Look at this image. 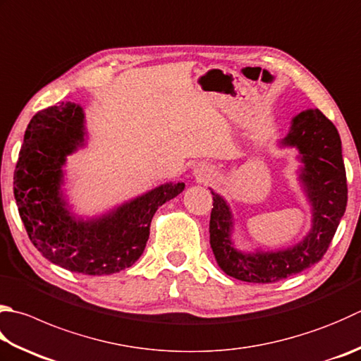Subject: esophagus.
Returning <instances> with one entry per match:
<instances>
[{"instance_id": "esophagus-1", "label": "esophagus", "mask_w": 361, "mask_h": 361, "mask_svg": "<svg viewBox=\"0 0 361 361\" xmlns=\"http://www.w3.org/2000/svg\"><path fill=\"white\" fill-rule=\"evenodd\" d=\"M210 173H212V171H210V168H209L207 165H204V163H202V165L200 163V165H196V166L193 168V176H195V178L198 179L200 182L207 180V179L210 178Z\"/></svg>"}]
</instances>
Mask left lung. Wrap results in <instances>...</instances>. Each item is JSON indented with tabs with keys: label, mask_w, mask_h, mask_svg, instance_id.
Segmentation results:
<instances>
[{
	"label": "left lung",
	"mask_w": 361,
	"mask_h": 361,
	"mask_svg": "<svg viewBox=\"0 0 361 361\" xmlns=\"http://www.w3.org/2000/svg\"><path fill=\"white\" fill-rule=\"evenodd\" d=\"M280 147H295L302 163L298 180L311 206V229L300 242L280 250L242 251L234 245V215L221 195H214L210 214V248L219 267L235 280L275 283L300 274L321 261L336 233L348 204V182L341 138L333 122L317 108L292 118Z\"/></svg>",
	"instance_id": "1"
}]
</instances>
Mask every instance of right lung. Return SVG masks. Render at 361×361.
I'll use <instances>...</instances> for the list:
<instances>
[{
    "mask_svg": "<svg viewBox=\"0 0 361 361\" xmlns=\"http://www.w3.org/2000/svg\"><path fill=\"white\" fill-rule=\"evenodd\" d=\"M85 111L63 102L36 113L25 132L13 173V196L26 233L44 257L83 275H111L145 251L152 216L183 192L166 182L92 219L75 215L64 193L67 155L86 145Z\"/></svg>",
    "mask_w": 361,
    "mask_h": 361,
    "instance_id": "obj_1",
    "label": "right lung"
}]
</instances>
